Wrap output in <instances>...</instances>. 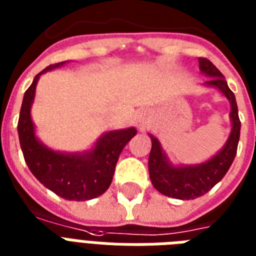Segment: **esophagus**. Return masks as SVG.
Listing matches in <instances>:
<instances>
[{"instance_id": "esophagus-1", "label": "esophagus", "mask_w": 256, "mask_h": 256, "mask_svg": "<svg viewBox=\"0 0 256 256\" xmlns=\"http://www.w3.org/2000/svg\"><path fill=\"white\" fill-rule=\"evenodd\" d=\"M140 118H142V116H140Z\"/></svg>"}]
</instances>
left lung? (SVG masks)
<instances>
[{
  "label": "left lung",
  "mask_w": 256,
  "mask_h": 256,
  "mask_svg": "<svg viewBox=\"0 0 256 256\" xmlns=\"http://www.w3.org/2000/svg\"><path fill=\"white\" fill-rule=\"evenodd\" d=\"M199 69L202 73L211 77L210 81H206V85L219 88L227 96V100H230L232 130L224 148L214 158L202 164L186 168H174L172 164H168L158 140L156 136H150L152 144L148 156V174L152 184L164 195L183 200L202 196L226 175L236 156L240 136L238 106L234 92H231L230 88L227 86V82L224 81V76L207 58H199Z\"/></svg>",
  "instance_id": "8db88e82"
}]
</instances>
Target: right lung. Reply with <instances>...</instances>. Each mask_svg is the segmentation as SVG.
Listing matches in <instances>:
<instances>
[{"instance_id":"right-lung-1","label":"right lung","mask_w":256,"mask_h":256,"mask_svg":"<svg viewBox=\"0 0 256 256\" xmlns=\"http://www.w3.org/2000/svg\"><path fill=\"white\" fill-rule=\"evenodd\" d=\"M65 62L48 66L34 77L22 100L18 136L24 158L29 170L49 190L69 200H88L108 190L112 180L120 152L136 134L134 128L106 132L96 148L86 154H61L45 148L34 136L30 118V106L34 100L38 78L48 70L56 69Z\"/></svg>"}]
</instances>
